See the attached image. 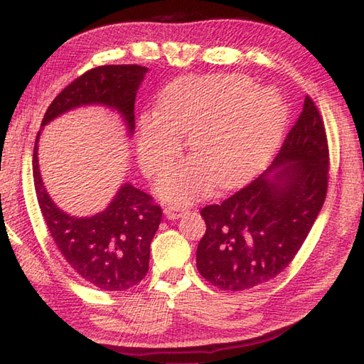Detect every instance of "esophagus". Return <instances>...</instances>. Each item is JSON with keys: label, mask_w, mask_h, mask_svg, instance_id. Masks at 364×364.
Here are the masks:
<instances>
[{"label": "esophagus", "mask_w": 364, "mask_h": 364, "mask_svg": "<svg viewBox=\"0 0 364 364\" xmlns=\"http://www.w3.org/2000/svg\"><path fill=\"white\" fill-rule=\"evenodd\" d=\"M186 210H188V208L183 207V205H167V207H165L164 213L168 220H176V218H180Z\"/></svg>", "instance_id": "esophagus-1"}]
</instances>
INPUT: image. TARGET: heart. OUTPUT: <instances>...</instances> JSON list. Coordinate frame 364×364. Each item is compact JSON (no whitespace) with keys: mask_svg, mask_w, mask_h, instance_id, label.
<instances>
[{"mask_svg":"<svg viewBox=\"0 0 364 364\" xmlns=\"http://www.w3.org/2000/svg\"><path fill=\"white\" fill-rule=\"evenodd\" d=\"M254 88L239 75L178 78L160 95L157 114L139 117L138 152L147 176L167 170L188 136L193 159L159 181L164 200L188 204L205 196L213 181L236 186L268 162L284 132L287 109L276 91Z\"/></svg>","mask_w":364,"mask_h":364,"instance_id":"heart-1","label":"heart"}]
</instances>
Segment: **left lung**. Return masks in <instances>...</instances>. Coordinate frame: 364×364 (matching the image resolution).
I'll return each instance as SVG.
<instances>
[{
    "label": "left lung",
    "instance_id": "8db88e82",
    "mask_svg": "<svg viewBox=\"0 0 364 364\" xmlns=\"http://www.w3.org/2000/svg\"><path fill=\"white\" fill-rule=\"evenodd\" d=\"M324 122L310 96L273 164L221 204L200 210V276L221 291H245L278 276L297 255L328 193Z\"/></svg>",
    "mask_w": 364,
    "mask_h": 364
}]
</instances>
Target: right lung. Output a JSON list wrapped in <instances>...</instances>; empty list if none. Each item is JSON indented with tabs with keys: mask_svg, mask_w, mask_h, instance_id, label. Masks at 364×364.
Returning <instances> with one entry per match:
<instances>
[{
	"mask_svg": "<svg viewBox=\"0 0 364 364\" xmlns=\"http://www.w3.org/2000/svg\"><path fill=\"white\" fill-rule=\"evenodd\" d=\"M147 67L101 65L73 80L49 104L41 127L67 110L100 104L119 112L128 134L134 130V100ZM38 136L33 147V183L41 215L54 244L70 268L102 291H127L149 269L151 241L157 232L162 208L149 194L125 183L106 210L75 218L54 204L38 168Z\"/></svg>",
	"mask_w": 364,
	"mask_h": 364,
	"instance_id": "obj_1",
	"label": "right lung"
}]
</instances>
